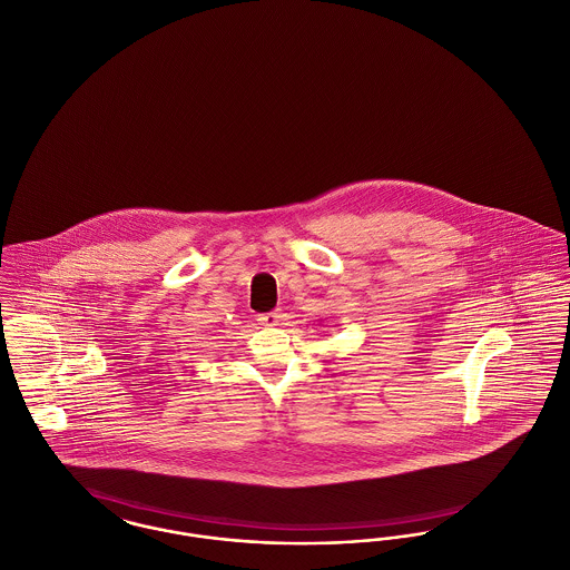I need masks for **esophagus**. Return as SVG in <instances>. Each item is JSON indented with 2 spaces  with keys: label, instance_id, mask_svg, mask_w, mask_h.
Masks as SVG:
<instances>
[{
  "label": "esophagus",
  "instance_id": "34e87169",
  "mask_svg": "<svg viewBox=\"0 0 570 570\" xmlns=\"http://www.w3.org/2000/svg\"><path fill=\"white\" fill-rule=\"evenodd\" d=\"M282 312H269V314H261L258 323L263 326H277L282 323Z\"/></svg>",
  "mask_w": 570,
  "mask_h": 570
}]
</instances>
